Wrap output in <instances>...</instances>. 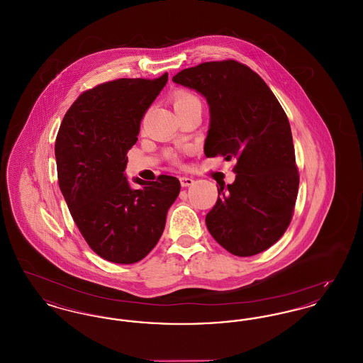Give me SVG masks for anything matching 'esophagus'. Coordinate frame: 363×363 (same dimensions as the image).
<instances>
[{"mask_svg":"<svg viewBox=\"0 0 363 363\" xmlns=\"http://www.w3.org/2000/svg\"><path fill=\"white\" fill-rule=\"evenodd\" d=\"M179 181H181V185L184 186V188H186V186H191L193 185V179L191 178H189V177H181L179 178Z\"/></svg>","mask_w":363,"mask_h":363,"instance_id":"obj_1","label":"esophagus"}]
</instances>
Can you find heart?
<instances>
[{
    "instance_id": "1",
    "label": "heart",
    "mask_w": 363,
    "mask_h": 363,
    "mask_svg": "<svg viewBox=\"0 0 363 363\" xmlns=\"http://www.w3.org/2000/svg\"><path fill=\"white\" fill-rule=\"evenodd\" d=\"M199 99L194 96V95H191L190 92H186V91H181V92H177L175 95H174V107H179V106H182V104H190V102H197ZM173 159H175V156L172 155Z\"/></svg>"
}]
</instances>
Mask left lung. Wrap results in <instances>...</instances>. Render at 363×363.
<instances>
[{"label":"left lung","mask_w":363,"mask_h":363,"mask_svg":"<svg viewBox=\"0 0 363 363\" xmlns=\"http://www.w3.org/2000/svg\"><path fill=\"white\" fill-rule=\"evenodd\" d=\"M173 82L207 99L206 156L237 160L235 181L218 188L207 213L208 231L240 257L267 250L290 225L299 186L284 110L259 74L234 60L181 70Z\"/></svg>","instance_id":"1"}]
</instances>
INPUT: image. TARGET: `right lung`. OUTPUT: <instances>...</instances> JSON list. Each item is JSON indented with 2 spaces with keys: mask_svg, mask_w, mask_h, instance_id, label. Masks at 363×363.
<instances>
[{
  "mask_svg": "<svg viewBox=\"0 0 363 363\" xmlns=\"http://www.w3.org/2000/svg\"><path fill=\"white\" fill-rule=\"evenodd\" d=\"M169 74L118 79L83 92L70 106L55 140L58 185L89 247L102 259L133 264L159 241L181 184L172 175L154 182L125 177L128 151L140 122Z\"/></svg>",
  "mask_w": 363,
  "mask_h": 363,
  "instance_id": "1",
  "label": "right lung"
}]
</instances>
